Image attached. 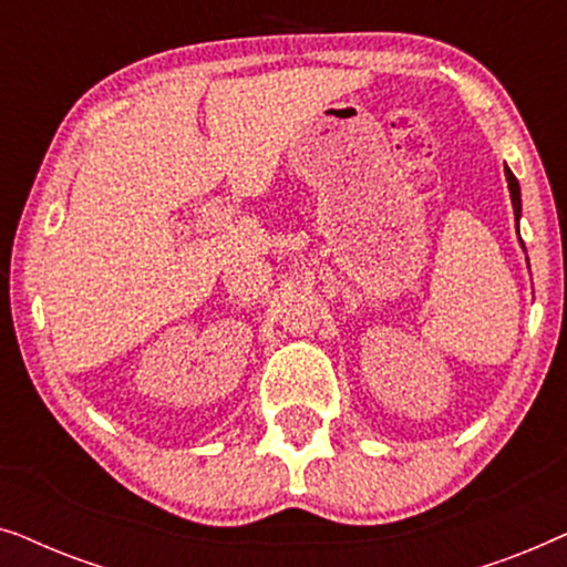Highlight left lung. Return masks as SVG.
<instances>
[{"instance_id":"1","label":"left lung","mask_w":567,"mask_h":567,"mask_svg":"<svg viewBox=\"0 0 567 567\" xmlns=\"http://www.w3.org/2000/svg\"><path fill=\"white\" fill-rule=\"evenodd\" d=\"M506 181H508V190H511V204H514V214L518 221V216H522V190H518V181L508 167H506Z\"/></svg>"}]
</instances>
